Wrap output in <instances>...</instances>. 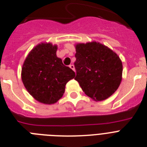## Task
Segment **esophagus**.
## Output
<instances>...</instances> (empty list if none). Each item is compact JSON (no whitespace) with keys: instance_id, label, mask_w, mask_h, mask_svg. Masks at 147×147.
Wrapping results in <instances>:
<instances>
[{"instance_id":"esophagus-1","label":"esophagus","mask_w":147,"mask_h":147,"mask_svg":"<svg viewBox=\"0 0 147 147\" xmlns=\"http://www.w3.org/2000/svg\"><path fill=\"white\" fill-rule=\"evenodd\" d=\"M69 68H70V69H72V70L75 71V66H74L73 64H70V65H69Z\"/></svg>"}]
</instances>
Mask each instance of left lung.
Instances as JSON below:
<instances>
[{"label":"left lung","instance_id":"left-lung-1","mask_svg":"<svg viewBox=\"0 0 147 147\" xmlns=\"http://www.w3.org/2000/svg\"><path fill=\"white\" fill-rule=\"evenodd\" d=\"M75 47V80L94 101H104L110 97L117 90L123 78V63L118 55L96 41L78 42Z\"/></svg>","mask_w":147,"mask_h":147}]
</instances>
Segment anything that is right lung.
I'll return each instance as SVG.
<instances>
[{
  "label": "right lung",
  "instance_id": "right-lung-1",
  "mask_svg": "<svg viewBox=\"0 0 147 147\" xmlns=\"http://www.w3.org/2000/svg\"><path fill=\"white\" fill-rule=\"evenodd\" d=\"M57 45L40 42L26 57L22 67V80L29 94L38 102L53 105L64 95L67 82L75 73L57 57Z\"/></svg>",
  "mask_w": 147,
  "mask_h": 147
}]
</instances>
